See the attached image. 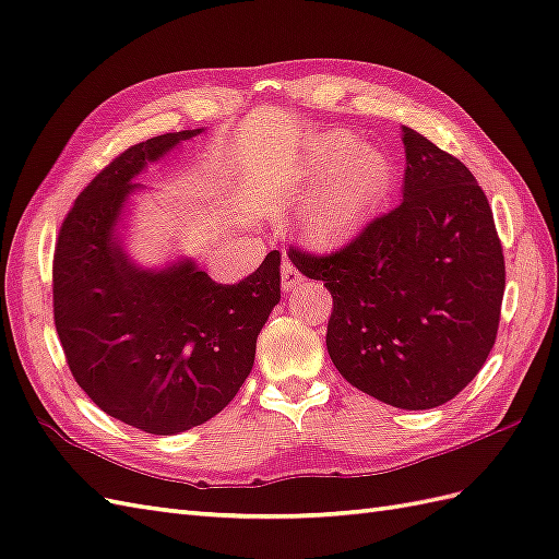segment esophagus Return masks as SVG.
Wrapping results in <instances>:
<instances>
[{"label": "esophagus", "instance_id": "1", "mask_svg": "<svg viewBox=\"0 0 559 559\" xmlns=\"http://www.w3.org/2000/svg\"><path fill=\"white\" fill-rule=\"evenodd\" d=\"M301 282H304L301 272L296 270V265L289 261V258H284V261H282V289H284V292H292V289H296Z\"/></svg>", "mask_w": 559, "mask_h": 559}]
</instances>
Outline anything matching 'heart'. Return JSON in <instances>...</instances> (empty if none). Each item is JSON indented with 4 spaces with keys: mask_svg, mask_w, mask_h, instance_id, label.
I'll return each instance as SVG.
<instances>
[{
    "mask_svg": "<svg viewBox=\"0 0 559 559\" xmlns=\"http://www.w3.org/2000/svg\"><path fill=\"white\" fill-rule=\"evenodd\" d=\"M391 182L393 160L386 148L332 130L312 134L294 158L263 175L253 192L270 211L282 213L310 188L298 217L312 235L326 237L358 223Z\"/></svg>",
    "mask_w": 559,
    "mask_h": 559,
    "instance_id": "1",
    "label": "heart"
}]
</instances>
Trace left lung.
I'll return each instance as SVG.
<instances>
[{"instance_id": "8db88e82", "label": "left lung", "mask_w": 559, "mask_h": 559, "mask_svg": "<svg viewBox=\"0 0 559 559\" xmlns=\"http://www.w3.org/2000/svg\"><path fill=\"white\" fill-rule=\"evenodd\" d=\"M401 203L346 247L289 249L334 298L326 350L348 384L401 411L443 405L479 374L498 334L506 261L465 163L403 128Z\"/></svg>"}]
</instances>
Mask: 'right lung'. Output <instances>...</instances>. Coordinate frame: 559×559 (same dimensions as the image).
I'll use <instances>...</instances> for the list:
<instances>
[{
    "instance_id": "obj_1",
    "label": "right lung",
    "mask_w": 559,
    "mask_h": 559,
    "mask_svg": "<svg viewBox=\"0 0 559 559\" xmlns=\"http://www.w3.org/2000/svg\"><path fill=\"white\" fill-rule=\"evenodd\" d=\"M201 132L120 154L78 197L53 255V322L75 382L106 415L156 437L199 427L237 396L280 304V251L239 284L213 282L194 258L146 267L128 251L140 175Z\"/></svg>"
}]
</instances>
